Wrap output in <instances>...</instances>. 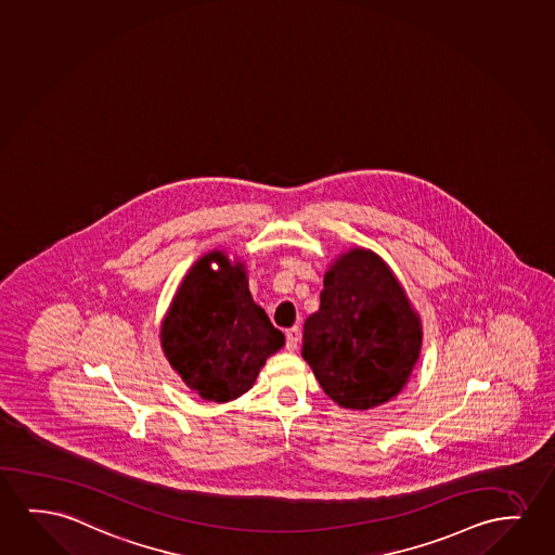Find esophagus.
<instances>
[{
	"label": "esophagus",
	"instance_id": "1",
	"mask_svg": "<svg viewBox=\"0 0 555 555\" xmlns=\"http://www.w3.org/2000/svg\"><path fill=\"white\" fill-rule=\"evenodd\" d=\"M299 338H301V334H299L298 326H292V328L286 330V349L288 351H296L299 346Z\"/></svg>",
	"mask_w": 555,
	"mask_h": 555
}]
</instances>
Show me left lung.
I'll return each mask as SVG.
<instances>
[{
  "instance_id": "8db88e82",
  "label": "left lung",
  "mask_w": 555,
  "mask_h": 555,
  "mask_svg": "<svg viewBox=\"0 0 555 555\" xmlns=\"http://www.w3.org/2000/svg\"><path fill=\"white\" fill-rule=\"evenodd\" d=\"M422 321L391 267L349 248L324 273L319 311L304 324L301 357L341 409L370 410L409 384L422 351Z\"/></svg>"
}]
</instances>
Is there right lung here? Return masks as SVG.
Instances as JSON below:
<instances>
[{
	"instance_id": "obj_1",
	"label": "right lung",
	"mask_w": 555,
	"mask_h": 555,
	"mask_svg": "<svg viewBox=\"0 0 555 555\" xmlns=\"http://www.w3.org/2000/svg\"><path fill=\"white\" fill-rule=\"evenodd\" d=\"M160 346L189 389L204 401L229 402L254 387L284 334L251 298L244 261L211 249L179 284L162 321Z\"/></svg>"
}]
</instances>
